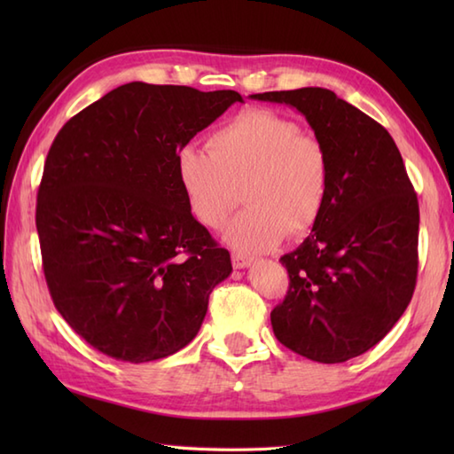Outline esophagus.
<instances>
[{
	"label": "esophagus",
	"instance_id": "obj_1",
	"mask_svg": "<svg viewBox=\"0 0 454 454\" xmlns=\"http://www.w3.org/2000/svg\"><path fill=\"white\" fill-rule=\"evenodd\" d=\"M254 263V257L244 255V254H232V265L236 269H246Z\"/></svg>",
	"mask_w": 454,
	"mask_h": 454
}]
</instances>
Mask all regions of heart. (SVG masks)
I'll use <instances>...</instances> for the list:
<instances>
[{"mask_svg": "<svg viewBox=\"0 0 454 454\" xmlns=\"http://www.w3.org/2000/svg\"><path fill=\"white\" fill-rule=\"evenodd\" d=\"M176 176L192 218L220 228L239 202L224 239L238 252H265L286 236L317 224L330 195L332 169L324 146L291 119L246 109L210 132L208 150L183 146Z\"/></svg>", "mask_w": 454, "mask_h": 454, "instance_id": "b5f03b06", "label": "heart"}]
</instances>
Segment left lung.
I'll return each mask as SVG.
<instances>
[{"instance_id":"left-lung-1","label":"left lung","mask_w":454,"mask_h":454,"mask_svg":"<svg viewBox=\"0 0 454 454\" xmlns=\"http://www.w3.org/2000/svg\"><path fill=\"white\" fill-rule=\"evenodd\" d=\"M291 105L330 160L317 224L281 257L288 293L273 308L275 337L317 363H345L387 335L418 278L419 207L396 142L382 124L324 88L255 93Z\"/></svg>"}]
</instances>
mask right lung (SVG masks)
I'll return each mask as SVG.
<instances>
[{
  "mask_svg": "<svg viewBox=\"0 0 454 454\" xmlns=\"http://www.w3.org/2000/svg\"><path fill=\"white\" fill-rule=\"evenodd\" d=\"M236 101L232 90L132 82L54 138L36 197L46 285L103 355L148 363L177 353L232 273L228 249L187 208L176 156Z\"/></svg>",
  "mask_w": 454,
  "mask_h": 454,
  "instance_id": "1",
  "label": "right lung"
}]
</instances>
